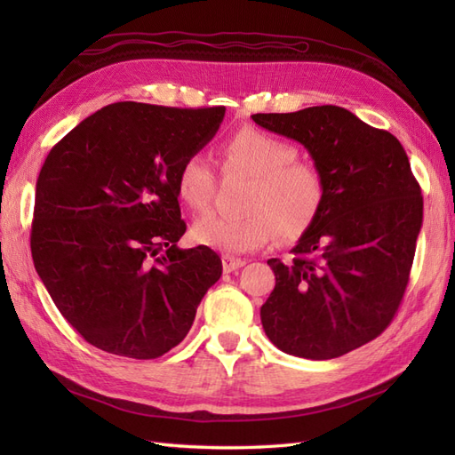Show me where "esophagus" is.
Returning <instances> with one entry per match:
<instances>
[{"label":"esophagus","mask_w":455,"mask_h":455,"mask_svg":"<svg viewBox=\"0 0 455 455\" xmlns=\"http://www.w3.org/2000/svg\"><path fill=\"white\" fill-rule=\"evenodd\" d=\"M246 264L244 259H241V258H233V256H222V267H224V271L226 273H231V271H235V269H239V267H243Z\"/></svg>","instance_id":"obj_1"}]
</instances>
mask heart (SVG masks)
Wrapping results in <instances>:
<instances>
[{
    "instance_id": "b5f03b06",
    "label": "heart",
    "mask_w": 455,
    "mask_h": 455,
    "mask_svg": "<svg viewBox=\"0 0 455 455\" xmlns=\"http://www.w3.org/2000/svg\"><path fill=\"white\" fill-rule=\"evenodd\" d=\"M298 148L281 136L256 127L231 134L220 148L228 174H246L252 184L246 191L241 218L216 212L199 216L191 237L209 249L241 254L261 249L273 235L292 241L316 222L326 199L323 172L313 163L298 159ZM216 189L212 161L203 154H189L178 169L176 191L189 209L209 206Z\"/></svg>"
}]
</instances>
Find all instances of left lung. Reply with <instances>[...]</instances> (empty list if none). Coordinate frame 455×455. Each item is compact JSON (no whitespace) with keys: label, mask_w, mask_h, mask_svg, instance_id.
<instances>
[{"label":"left lung","mask_w":455,"mask_h":455,"mask_svg":"<svg viewBox=\"0 0 455 455\" xmlns=\"http://www.w3.org/2000/svg\"><path fill=\"white\" fill-rule=\"evenodd\" d=\"M252 119L304 146L326 182L323 211L292 261L267 259L275 288L261 326L288 355L336 359L378 338L401 306L423 222L419 184L403 144L346 108Z\"/></svg>","instance_id":"1"}]
</instances>
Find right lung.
I'll return each instance as SVG.
<instances>
[{
	"label": "right lung",
	"instance_id": "add662e5",
	"mask_svg": "<svg viewBox=\"0 0 455 455\" xmlns=\"http://www.w3.org/2000/svg\"><path fill=\"white\" fill-rule=\"evenodd\" d=\"M224 106L116 102L54 146L36 184L34 266L91 346L156 359L180 343L222 275L209 246L182 251V161L209 144Z\"/></svg>",
	"mask_w": 455,
	"mask_h": 455
}]
</instances>
